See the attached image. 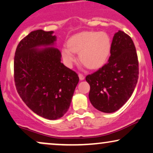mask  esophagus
Listing matches in <instances>:
<instances>
[{
    "mask_svg": "<svg viewBox=\"0 0 153 153\" xmlns=\"http://www.w3.org/2000/svg\"><path fill=\"white\" fill-rule=\"evenodd\" d=\"M79 77L80 80H84V76L82 74H81V73L79 74Z\"/></svg>",
    "mask_w": 153,
    "mask_h": 153,
    "instance_id": "obj_1",
    "label": "esophagus"
}]
</instances>
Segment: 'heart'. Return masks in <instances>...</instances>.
<instances>
[{
	"instance_id": "1",
	"label": "heart",
	"mask_w": 153,
	"mask_h": 153,
	"mask_svg": "<svg viewBox=\"0 0 153 153\" xmlns=\"http://www.w3.org/2000/svg\"><path fill=\"white\" fill-rule=\"evenodd\" d=\"M67 47L62 50L66 65L71 67L76 62L74 52L79 53L81 62L90 69L101 67L108 59L111 50L108 35L103 32H83L73 36Z\"/></svg>"
}]
</instances>
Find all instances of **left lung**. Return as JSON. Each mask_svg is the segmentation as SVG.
<instances>
[{"label":"left lung","mask_w":153,"mask_h":153,"mask_svg":"<svg viewBox=\"0 0 153 153\" xmlns=\"http://www.w3.org/2000/svg\"><path fill=\"white\" fill-rule=\"evenodd\" d=\"M108 62L86 76L94 108L104 113L118 110L130 99L139 74L138 59L131 37L123 31L115 33Z\"/></svg>","instance_id":"left-lung-1"}]
</instances>
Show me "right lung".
Wrapping results in <instances>:
<instances>
[{
	"label": "right lung",
	"instance_id": "obj_1",
	"mask_svg": "<svg viewBox=\"0 0 153 153\" xmlns=\"http://www.w3.org/2000/svg\"><path fill=\"white\" fill-rule=\"evenodd\" d=\"M52 34L37 30L19 42L14 57V80L19 96L34 113L55 120L69 109L79 78L61 63L58 49H37L53 45L56 37Z\"/></svg>",
	"mask_w": 153,
	"mask_h": 153
}]
</instances>
